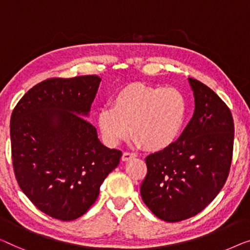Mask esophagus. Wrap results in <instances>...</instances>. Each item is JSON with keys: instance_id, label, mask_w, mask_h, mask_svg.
<instances>
[{"instance_id": "1", "label": "esophagus", "mask_w": 250, "mask_h": 250, "mask_svg": "<svg viewBox=\"0 0 250 250\" xmlns=\"http://www.w3.org/2000/svg\"><path fill=\"white\" fill-rule=\"evenodd\" d=\"M137 155L135 153H130V152H125L124 154H122V161L124 162H126V161H129V160H131V159H135Z\"/></svg>"}]
</instances>
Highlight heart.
<instances>
[{"mask_svg":"<svg viewBox=\"0 0 250 250\" xmlns=\"http://www.w3.org/2000/svg\"><path fill=\"white\" fill-rule=\"evenodd\" d=\"M111 105L97 113L102 139L108 146H117L131 131L137 144L159 152L174 143L186 117V101L178 89L142 83L121 88Z\"/></svg>","mask_w":250,"mask_h":250,"instance_id":"b5f03b06","label":"heart"}]
</instances>
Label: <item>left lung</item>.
<instances>
[{"label": "left lung", "instance_id": "1", "mask_svg": "<svg viewBox=\"0 0 250 250\" xmlns=\"http://www.w3.org/2000/svg\"><path fill=\"white\" fill-rule=\"evenodd\" d=\"M195 111L177 142L146 157L140 195L159 219L179 222L195 216L226 184L233 153L234 125L227 104L189 78Z\"/></svg>", "mask_w": 250, "mask_h": 250}]
</instances>
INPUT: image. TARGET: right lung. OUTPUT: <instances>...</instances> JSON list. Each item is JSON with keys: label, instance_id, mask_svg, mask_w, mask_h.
Segmentation results:
<instances>
[{"label": "right lung", "instance_id": "add662e5", "mask_svg": "<svg viewBox=\"0 0 250 250\" xmlns=\"http://www.w3.org/2000/svg\"><path fill=\"white\" fill-rule=\"evenodd\" d=\"M101 78H51L29 89L10 121L13 170L19 187L48 216L83 215L122 152L104 146L89 114Z\"/></svg>", "mask_w": 250, "mask_h": 250}]
</instances>
